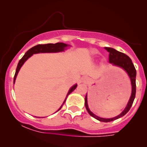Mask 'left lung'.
<instances>
[{"mask_svg":"<svg viewBox=\"0 0 147 147\" xmlns=\"http://www.w3.org/2000/svg\"><path fill=\"white\" fill-rule=\"evenodd\" d=\"M105 49L109 52V62L111 63H113L115 65H117V66L121 67L124 69L125 71L127 72L128 75H129L130 79H131V86H132V92H131V96L130 97V99L128 102L127 106L125 108L123 112L121 114H119V115L117 117H115L113 118H110V119H105V118L99 117L98 116H97L96 115L92 113V112L90 111L88 108V102H87V94L86 95L85 97V106L86 109L88 113L92 117H93L95 119H97V120L100 121V122H112V121L115 120V119H118V118H120L123 117L124 115H126L129 112L130 109L131 108V106L133 105V101H134L135 97H136V70L135 68L134 65H133L132 61L129 56L125 55L124 53L117 51V50H115L113 48H105Z\"/></svg>","mask_w":147,"mask_h":147,"instance_id":"1","label":"left lung"}]
</instances>
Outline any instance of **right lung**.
<instances>
[{
    "label": "right lung",
    "mask_w": 147,
    "mask_h": 147,
    "mask_svg": "<svg viewBox=\"0 0 147 147\" xmlns=\"http://www.w3.org/2000/svg\"><path fill=\"white\" fill-rule=\"evenodd\" d=\"M67 46H68V45L65 44V43H55V44H53V43H48V44H38V45H35V46L32 47V48H30L29 50H28V51L26 52V53L23 55V57H22L21 59H20L19 62H18L17 67H16V72H15L14 77V84L15 80H16V76H17V75H18V71H19L20 68H21V66L23 65V64L25 63V61L28 59L29 57H31L33 54L43 53V52H57L63 51L64 48ZM77 84H75V85H74L73 86H72L71 88L70 89V90L68 91V94H67V96H66V97H65V99L64 100L63 104H62L61 106L59 108V109L57 111H59L61 109L62 106H63V105L64 104V103H65V101H66L67 97H68L69 94L71 93L72 91L75 90L76 88H77Z\"/></svg>",
    "instance_id": "1"
}]
</instances>
